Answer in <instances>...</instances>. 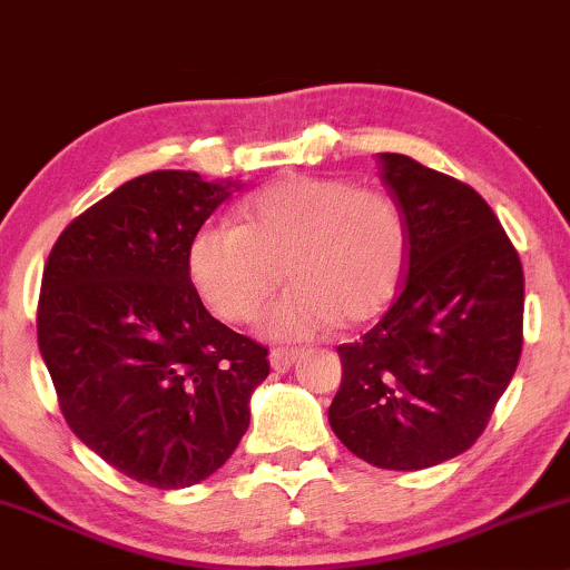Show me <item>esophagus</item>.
<instances>
[{
    "instance_id": "esophagus-1",
    "label": "esophagus",
    "mask_w": 570,
    "mask_h": 570,
    "mask_svg": "<svg viewBox=\"0 0 570 570\" xmlns=\"http://www.w3.org/2000/svg\"><path fill=\"white\" fill-rule=\"evenodd\" d=\"M299 351L297 348H273L271 351V367L276 372H286L297 362Z\"/></svg>"
}]
</instances>
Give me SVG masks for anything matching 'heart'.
I'll list each match as a JSON object with an SVG mask.
<instances>
[{"instance_id":"b5f03b06","label":"heart","mask_w":570,"mask_h":570,"mask_svg":"<svg viewBox=\"0 0 570 570\" xmlns=\"http://www.w3.org/2000/svg\"><path fill=\"white\" fill-rule=\"evenodd\" d=\"M407 265L402 208L377 189L332 176H286L238 208V225L208 222L193 235L187 271L203 303L230 324L267 311L273 337H311L343 318L362 324L394 299Z\"/></svg>"}]
</instances>
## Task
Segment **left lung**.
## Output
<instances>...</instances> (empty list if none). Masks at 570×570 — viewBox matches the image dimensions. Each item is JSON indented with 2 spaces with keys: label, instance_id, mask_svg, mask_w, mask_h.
Wrapping results in <instances>:
<instances>
[{
  "label": "left lung",
  "instance_id": "left-lung-1",
  "mask_svg": "<svg viewBox=\"0 0 570 570\" xmlns=\"http://www.w3.org/2000/svg\"><path fill=\"white\" fill-rule=\"evenodd\" d=\"M407 225L396 303L340 345L337 440L377 469L412 472L461 455L493 415L522 351L525 278L480 193L407 155L381 153Z\"/></svg>",
  "mask_w": 570,
  "mask_h": 570
}]
</instances>
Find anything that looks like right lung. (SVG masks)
Here are the masks:
<instances>
[{
  "mask_svg": "<svg viewBox=\"0 0 570 570\" xmlns=\"http://www.w3.org/2000/svg\"><path fill=\"white\" fill-rule=\"evenodd\" d=\"M240 181L136 176L58 235L37 337L69 429L141 485L189 488L246 434L267 348L200 303L187 248Z\"/></svg>",
  "mask_w": 570,
  "mask_h": 570,
  "instance_id": "add662e5",
  "label": "right lung"
}]
</instances>
